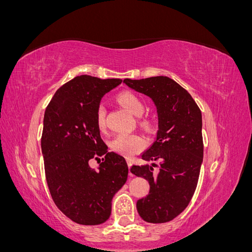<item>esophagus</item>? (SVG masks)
Listing matches in <instances>:
<instances>
[{
  "label": "esophagus",
  "mask_w": 252,
  "mask_h": 252,
  "mask_svg": "<svg viewBox=\"0 0 252 252\" xmlns=\"http://www.w3.org/2000/svg\"><path fill=\"white\" fill-rule=\"evenodd\" d=\"M127 165H128V168L129 169H130V167L132 166V162H131V159H127ZM129 175H130V177H131V172H129Z\"/></svg>",
  "instance_id": "34e87169"
}]
</instances>
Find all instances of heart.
Wrapping results in <instances>:
<instances>
[{"label":"heart","mask_w":252,"mask_h":252,"mask_svg":"<svg viewBox=\"0 0 252 252\" xmlns=\"http://www.w3.org/2000/svg\"><path fill=\"white\" fill-rule=\"evenodd\" d=\"M119 103L123 106L125 110L134 117H141L145 106L139 96H136L132 93H123L118 96ZM105 106L103 104L98 105L96 110V126L98 129L105 128ZM110 147L117 154L122 155L124 157H132L140 152L145 147L144 140L139 135L135 134H128V133H121L117 135L111 141Z\"/></svg>","instance_id":"obj_1"}]
</instances>
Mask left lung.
Wrapping results in <instances>:
<instances>
[{
  "label": "left lung",
  "instance_id": "8db88e82",
  "mask_svg": "<svg viewBox=\"0 0 252 252\" xmlns=\"http://www.w3.org/2000/svg\"><path fill=\"white\" fill-rule=\"evenodd\" d=\"M126 85L149 96L158 113L156 140L141 155L155 166L133 165L130 171L147 180L149 193L138 200L136 210L147 223H166L184 210L196 188L203 162L202 113L192 96L168 77L125 79Z\"/></svg>",
  "mask_w": 252,
  "mask_h": 252
}]
</instances>
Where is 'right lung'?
<instances>
[{
  "label": "right lung",
  "mask_w": 252,
  "mask_h": 252,
  "mask_svg": "<svg viewBox=\"0 0 252 252\" xmlns=\"http://www.w3.org/2000/svg\"><path fill=\"white\" fill-rule=\"evenodd\" d=\"M121 83L75 77L56 91L45 110L41 147L49 191L57 207L81 225L106 222L112 197L127 181L125 158L108 152L95 120L103 95ZM100 156L103 162L91 169L90 159Z\"/></svg>",
  "instance_id": "add662e5"
}]
</instances>
